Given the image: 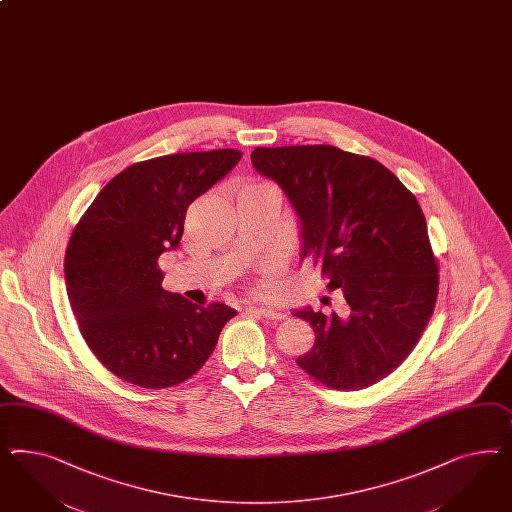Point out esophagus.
<instances>
[{
	"instance_id": "esophagus-1",
	"label": "esophagus",
	"mask_w": 512,
	"mask_h": 512,
	"mask_svg": "<svg viewBox=\"0 0 512 512\" xmlns=\"http://www.w3.org/2000/svg\"><path fill=\"white\" fill-rule=\"evenodd\" d=\"M249 312H252V314H258V316H262V318L269 320V322H282V320H284V314H282V312H278L275 308L250 307Z\"/></svg>"
}]
</instances>
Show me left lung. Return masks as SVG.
<instances>
[{
    "label": "left lung",
    "mask_w": 512,
    "mask_h": 512,
    "mask_svg": "<svg viewBox=\"0 0 512 512\" xmlns=\"http://www.w3.org/2000/svg\"><path fill=\"white\" fill-rule=\"evenodd\" d=\"M254 168L290 198L342 312H293L316 342L297 357L336 391L374 385L406 361L436 307L439 265L417 198L381 162L335 146L256 147Z\"/></svg>",
    "instance_id": "obj_1"
}]
</instances>
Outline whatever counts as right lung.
I'll return each mask as SVG.
<instances>
[{
  "label": "right lung",
  "mask_w": 512,
  "mask_h": 512,
  "mask_svg": "<svg viewBox=\"0 0 512 512\" xmlns=\"http://www.w3.org/2000/svg\"><path fill=\"white\" fill-rule=\"evenodd\" d=\"M243 157L237 149L136 162L106 183L74 226L65 282L89 350L119 380L144 389L194 376L235 316L162 290L159 256L176 249L189 207Z\"/></svg>",
  "instance_id": "obj_1"
}]
</instances>
